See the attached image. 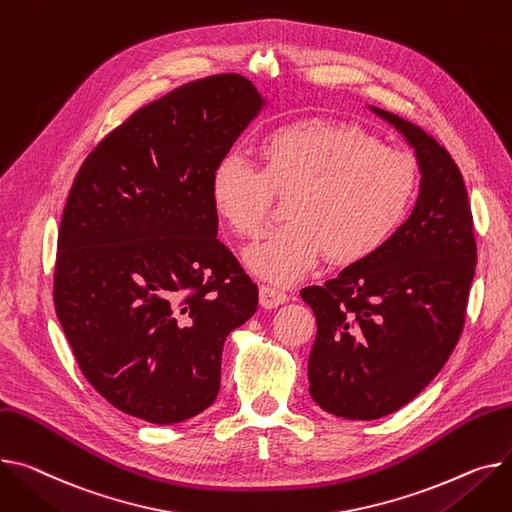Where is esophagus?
Returning <instances> with one entry per match:
<instances>
[{"instance_id": "obj_1", "label": "esophagus", "mask_w": 512, "mask_h": 512, "mask_svg": "<svg viewBox=\"0 0 512 512\" xmlns=\"http://www.w3.org/2000/svg\"><path fill=\"white\" fill-rule=\"evenodd\" d=\"M288 298L290 296L278 288H271L265 284L259 286V302H261V306H265V309H276V306L288 302Z\"/></svg>"}]
</instances>
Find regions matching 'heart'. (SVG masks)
Masks as SVG:
<instances>
[{"instance_id":"b5f03b06","label":"heart","mask_w":512,"mask_h":512,"mask_svg":"<svg viewBox=\"0 0 512 512\" xmlns=\"http://www.w3.org/2000/svg\"><path fill=\"white\" fill-rule=\"evenodd\" d=\"M259 168L224 154L210 173V201L238 238H257L288 195V224L247 251L265 280L290 284L321 261L354 265L379 253L410 218L420 193L412 154L381 144L360 125L302 119L269 131L257 148Z\"/></svg>"}]
</instances>
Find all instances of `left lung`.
<instances>
[{"mask_svg":"<svg viewBox=\"0 0 512 512\" xmlns=\"http://www.w3.org/2000/svg\"><path fill=\"white\" fill-rule=\"evenodd\" d=\"M416 150L418 203L391 241L300 292L317 319L309 391L325 412L377 420L410 403L453 354L478 263L461 170L432 135L374 109Z\"/></svg>","mask_w":512,"mask_h":512,"instance_id":"obj_1","label":"left lung"}]
</instances>
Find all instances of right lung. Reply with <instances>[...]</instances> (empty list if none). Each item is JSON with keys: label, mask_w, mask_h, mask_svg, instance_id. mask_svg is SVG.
<instances>
[{"label": "right lung", "mask_w": 512, "mask_h": 512, "mask_svg": "<svg viewBox=\"0 0 512 512\" xmlns=\"http://www.w3.org/2000/svg\"><path fill=\"white\" fill-rule=\"evenodd\" d=\"M238 74L175 88L82 162L57 236V319L88 383L117 410L177 424L214 403L222 348L257 286L218 241L210 173L259 113Z\"/></svg>", "instance_id": "add662e5"}]
</instances>
